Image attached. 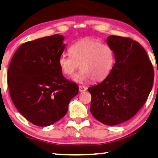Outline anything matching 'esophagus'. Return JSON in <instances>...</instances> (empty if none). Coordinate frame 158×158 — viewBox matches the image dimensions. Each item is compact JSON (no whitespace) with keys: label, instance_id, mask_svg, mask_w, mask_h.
Masks as SVG:
<instances>
[{"label":"esophagus","instance_id":"obj_1","mask_svg":"<svg viewBox=\"0 0 158 158\" xmlns=\"http://www.w3.org/2000/svg\"><path fill=\"white\" fill-rule=\"evenodd\" d=\"M87 90V88L84 86H81V85H80L79 86V92H84Z\"/></svg>","mask_w":158,"mask_h":158}]
</instances>
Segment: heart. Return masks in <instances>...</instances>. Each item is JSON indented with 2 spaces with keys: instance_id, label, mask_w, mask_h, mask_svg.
<instances>
[{
  "instance_id": "1",
  "label": "heart",
  "mask_w": 158,
  "mask_h": 158,
  "mask_svg": "<svg viewBox=\"0 0 158 158\" xmlns=\"http://www.w3.org/2000/svg\"><path fill=\"white\" fill-rule=\"evenodd\" d=\"M70 55L62 54L58 59L61 71L71 77L77 69L81 71L73 77L74 81L82 82L92 79L101 82L112 71L115 64V54L110 46L99 40L85 38L73 43L69 48Z\"/></svg>"
}]
</instances>
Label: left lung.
Instances as JSON below:
<instances>
[{"label":"left lung","mask_w":158,"mask_h":158,"mask_svg":"<svg viewBox=\"0 0 158 158\" xmlns=\"http://www.w3.org/2000/svg\"><path fill=\"white\" fill-rule=\"evenodd\" d=\"M115 62L103 81L89 87L92 95L90 112L104 125H116L130 120L148 97L154 71L144 48L129 38L110 35Z\"/></svg>","instance_id":"1"}]
</instances>
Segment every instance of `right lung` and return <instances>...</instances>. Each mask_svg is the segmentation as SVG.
I'll list each match as a JSON object with an SVG mask.
<instances>
[{
	"label": "right lung",
	"mask_w": 158,
	"mask_h": 158,
	"mask_svg": "<svg viewBox=\"0 0 158 158\" xmlns=\"http://www.w3.org/2000/svg\"><path fill=\"white\" fill-rule=\"evenodd\" d=\"M64 37L55 34L22 44L7 71L12 102L33 125L46 127L66 114L78 85L62 75L58 59L65 49Z\"/></svg>",
	"instance_id": "right-lung-1"
}]
</instances>
